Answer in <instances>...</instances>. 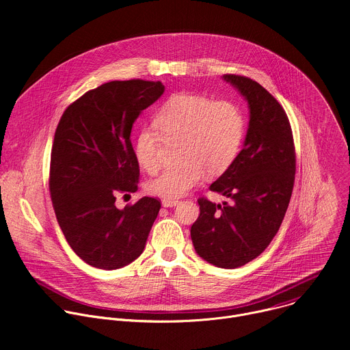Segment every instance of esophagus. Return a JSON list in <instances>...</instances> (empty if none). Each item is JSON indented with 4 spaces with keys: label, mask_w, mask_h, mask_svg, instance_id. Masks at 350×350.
Instances as JSON below:
<instances>
[{
    "label": "esophagus",
    "mask_w": 350,
    "mask_h": 350,
    "mask_svg": "<svg viewBox=\"0 0 350 350\" xmlns=\"http://www.w3.org/2000/svg\"><path fill=\"white\" fill-rule=\"evenodd\" d=\"M178 204H180L178 199H173V198H163L162 199V205L165 208H173V206H176Z\"/></svg>",
    "instance_id": "1"
}]
</instances>
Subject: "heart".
Masks as SVG:
<instances>
[{
	"mask_svg": "<svg viewBox=\"0 0 350 350\" xmlns=\"http://www.w3.org/2000/svg\"><path fill=\"white\" fill-rule=\"evenodd\" d=\"M245 135L241 109L230 101H213L201 94L172 95L157 111L154 126H144L134 141V157L146 173L159 167L162 137H180L177 165L149 180V193L180 198L201 183L206 173L220 176L239 155Z\"/></svg>",
	"mask_w": 350,
	"mask_h": 350,
	"instance_id": "b5f03b06",
	"label": "heart"
}]
</instances>
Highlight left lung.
<instances>
[{
  "mask_svg": "<svg viewBox=\"0 0 350 350\" xmlns=\"http://www.w3.org/2000/svg\"><path fill=\"white\" fill-rule=\"evenodd\" d=\"M247 101L251 119L242 151L211 191L230 201L198 199L199 217L191 227L196 254L221 269H237L258 258L277 234L295 183L296 155L289 119L258 81L224 75Z\"/></svg>",
  "mask_w": 350,
  "mask_h": 350,
  "instance_id": "left-lung-1",
  "label": "left lung"
}]
</instances>
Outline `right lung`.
Here are the masks:
<instances>
[{"label": "right lung", "mask_w": 350, "mask_h": 350, "mask_svg": "<svg viewBox=\"0 0 350 350\" xmlns=\"http://www.w3.org/2000/svg\"><path fill=\"white\" fill-rule=\"evenodd\" d=\"M163 91L161 81H109L77 98L58 123L49 193L68 243L92 267L115 270L135 260L159 213L157 198L122 211L115 201L118 192L137 191L131 127Z\"/></svg>", "instance_id": "add662e5"}]
</instances>
